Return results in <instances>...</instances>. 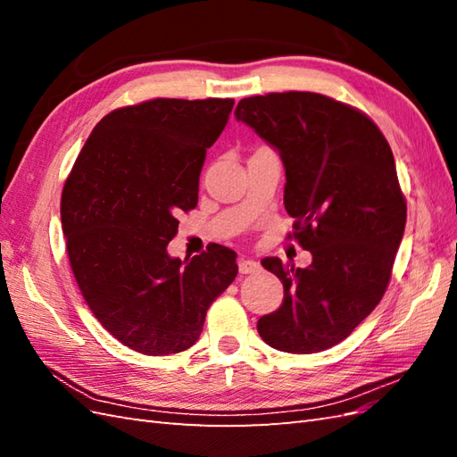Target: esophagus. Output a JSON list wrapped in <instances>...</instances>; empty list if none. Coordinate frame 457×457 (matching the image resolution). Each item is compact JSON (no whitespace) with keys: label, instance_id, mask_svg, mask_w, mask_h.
I'll use <instances>...</instances> for the list:
<instances>
[{"label":"esophagus","instance_id":"obj_1","mask_svg":"<svg viewBox=\"0 0 457 457\" xmlns=\"http://www.w3.org/2000/svg\"><path fill=\"white\" fill-rule=\"evenodd\" d=\"M259 269V263L253 259H239V273L241 275H251Z\"/></svg>","mask_w":457,"mask_h":457}]
</instances>
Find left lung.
Instances as JSON below:
<instances>
[{
	"instance_id": "obj_1",
	"label": "left lung",
	"mask_w": 457,
	"mask_h": 457,
	"mask_svg": "<svg viewBox=\"0 0 457 457\" xmlns=\"http://www.w3.org/2000/svg\"><path fill=\"white\" fill-rule=\"evenodd\" d=\"M236 118L278 153L293 236L312 253L306 269L261 261L285 298L259 318V336L278 352H324L373 312L389 285L406 223L393 151L367 115L314 92L253 96Z\"/></svg>"
}]
</instances>
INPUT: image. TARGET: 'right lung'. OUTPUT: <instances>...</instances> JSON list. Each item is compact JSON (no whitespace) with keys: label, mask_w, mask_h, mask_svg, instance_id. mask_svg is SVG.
<instances>
[{"label":"right lung","mask_w":457,"mask_h":457,"mask_svg":"<svg viewBox=\"0 0 457 457\" xmlns=\"http://www.w3.org/2000/svg\"><path fill=\"white\" fill-rule=\"evenodd\" d=\"M234 100L157 98L96 125L64 182L62 234L76 283L108 332L145 355L196 344L210 304L237 275L236 253L210 245L170 257L180 212L196 208L206 149Z\"/></svg>","instance_id":"add662e5"}]
</instances>
